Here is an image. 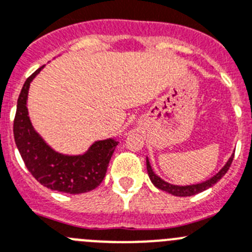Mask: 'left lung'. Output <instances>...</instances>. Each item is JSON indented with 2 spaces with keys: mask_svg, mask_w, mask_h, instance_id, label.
<instances>
[{
  "mask_svg": "<svg viewBox=\"0 0 252 252\" xmlns=\"http://www.w3.org/2000/svg\"><path fill=\"white\" fill-rule=\"evenodd\" d=\"M232 159H234V154L231 155V158L229 159V161L226 163V165H225L221 170L219 171L216 175H214L211 179L206 180V182L201 183V184L187 185V187H178V185H173V184H169V183L164 182V180L160 179L158 175H155V174L153 173L152 166H150L149 160H148V159H147V170H148V175H149L152 183L155 185V187L158 188V189L169 192V194H171V195H175V196H191V195L199 194V192L209 189V188H211L214 184H216L219 180L221 179L222 176H224L225 174L227 173V170H229L230 165H231V163H232Z\"/></svg>",
  "mask_w": 252,
  "mask_h": 252,
  "instance_id": "obj_1",
  "label": "left lung"
}]
</instances>
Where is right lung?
I'll use <instances>...</instances> for the list:
<instances>
[{
    "mask_svg": "<svg viewBox=\"0 0 252 252\" xmlns=\"http://www.w3.org/2000/svg\"><path fill=\"white\" fill-rule=\"evenodd\" d=\"M42 69L26 79L17 100L13 135L30 173L48 189L67 194H82L95 189L104 179L108 164L118 143L113 139L95 142L83 155H63L49 148L34 131L27 110L30 83Z\"/></svg>",
    "mask_w": 252,
    "mask_h": 252,
    "instance_id": "right-lung-1",
    "label": "right lung"
}]
</instances>
